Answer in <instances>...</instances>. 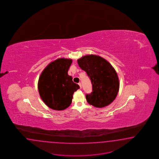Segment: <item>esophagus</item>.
Returning a JSON list of instances; mask_svg holds the SVG:
<instances>
[{
	"instance_id": "34e87169",
	"label": "esophagus",
	"mask_w": 159,
	"mask_h": 159,
	"mask_svg": "<svg viewBox=\"0 0 159 159\" xmlns=\"http://www.w3.org/2000/svg\"><path fill=\"white\" fill-rule=\"evenodd\" d=\"M78 84L79 85L80 88V89H82V84H81V83H78Z\"/></svg>"
}]
</instances>
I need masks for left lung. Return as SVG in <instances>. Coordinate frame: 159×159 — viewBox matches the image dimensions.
<instances>
[{"label":"left lung","instance_id":"8db88e82","mask_svg":"<svg viewBox=\"0 0 159 159\" xmlns=\"http://www.w3.org/2000/svg\"><path fill=\"white\" fill-rule=\"evenodd\" d=\"M79 66L91 80L92 92L86 94L89 104L98 108L108 106L119 91V79L114 67L99 56L86 55L77 60Z\"/></svg>","mask_w":159,"mask_h":159}]
</instances>
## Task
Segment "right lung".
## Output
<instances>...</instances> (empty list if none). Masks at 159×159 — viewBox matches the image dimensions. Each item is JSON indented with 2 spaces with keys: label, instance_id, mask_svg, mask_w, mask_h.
<instances>
[{
  "label": "right lung",
  "instance_id": "add662e5",
  "mask_svg": "<svg viewBox=\"0 0 159 159\" xmlns=\"http://www.w3.org/2000/svg\"><path fill=\"white\" fill-rule=\"evenodd\" d=\"M72 63L70 59H58L45 68L39 78L40 97L47 106L55 110H63L70 106L74 92L80 88L67 74Z\"/></svg>",
  "mask_w": 159,
  "mask_h": 159
}]
</instances>
